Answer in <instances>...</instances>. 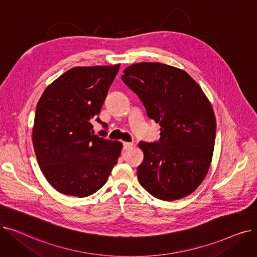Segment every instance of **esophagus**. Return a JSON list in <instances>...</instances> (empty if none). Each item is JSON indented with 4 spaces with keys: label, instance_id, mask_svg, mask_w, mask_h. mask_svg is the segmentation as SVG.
I'll return each instance as SVG.
<instances>
[{
    "label": "esophagus",
    "instance_id": "esophagus-1",
    "mask_svg": "<svg viewBox=\"0 0 257 257\" xmlns=\"http://www.w3.org/2000/svg\"><path fill=\"white\" fill-rule=\"evenodd\" d=\"M132 146H133V143H123V149L124 150H128V149H130V148H132Z\"/></svg>",
    "mask_w": 257,
    "mask_h": 257
}]
</instances>
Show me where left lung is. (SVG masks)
I'll return each mask as SVG.
<instances>
[{
  "label": "left lung",
  "mask_w": 257,
  "mask_h": 257,
  "mask_svg": "<svg viewBox=\"0 0 257 257\" xmlns=\"http://www.w3.org/2000/svg\"><path fill=\"white\" fill-rule=\"evenodd\" d=\"M121 80L161 126L158 142L139 144L141 185L165 201L192 194L206 177L214 148L217 123L205 93L185 71L159 62L131 64Z\"/></svg>",
  "instance_id": "obj_1"
}]
</instances>
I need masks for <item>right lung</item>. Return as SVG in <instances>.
I'll list each match as a JSON object with an SVG mask.
<instances>
[{
	"mask_svg": "<svg viewBox=\"0 0 257 257\" xmlns=\"http://www.w3.org/2000/svg\"><path fill=\"white\" fill-rule=\"evenodd\" d=\"M118 69L119 64L73 67L53 81L37 103L35 155L48 182L61 194L92 195L116 165L123 145L96 136L91 123L97 118L102 124L97 115Z\"/></svg>",
	"mask_w": 257,
	"mask_h": 257,
	"instance_id": "right-lung-1",
	"label": "right lung"
}]
</instances>
